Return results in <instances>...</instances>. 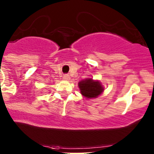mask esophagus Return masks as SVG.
<instances>
[{"instance_id":"34e87169","label":"esophagus","mask_w":154,"mask_h":154,"mask_svg":"<svg viewBox=\"0 0 154 154\" xmlns=\"http://www.w3.org/2000/svg\"><path fill=\"white\" fill-rule=\"evenodd\" d=\"M63 79L66 80H68L70 79V77L69 75H68V74H65L64 76H63Z\"/></svg>"}]
</instances>
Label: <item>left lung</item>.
<instances>
[{
    "instance_id": "1",
    "label": "left lung",
    "mask_w": 154,
    "mask_h": 154,
    "mask_svg": "<svg viewBox=\"0 0 154 154\" xmlns=\"http://www.w3.org/2000/svg\"><path fill=\"white\" fill-rule=\"evenodd\" d=\"M78 86L82 95L86 98H95L103 91L101 83L97 80H93L91 78L79 82Z\"/></svg>"
}]
</instances>
